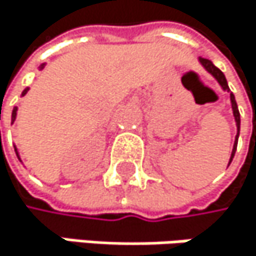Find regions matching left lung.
<instances>
[{
    "label": "left lung",
    "mask_w": 256,
    "mask_h": 256,
    "mask_svg": "<svg viewBox=\"0 0 256 256\" xmlns=\"http://www.w3.org/2000/svg\"><path fill=\"white\" fill-rule=\"evenodd\" d=\"M198 64L204 66V70H205L206 72H210V74L216 78V82L220 84V88H222L223 90H226V92H229V96H230V106H232V114H234V120H235V126H236V135H235L232 153H230V158H229V164H230V162H232V158H234V154H235V150H236V142H238V136H240V112H238V106H236L235 97H234V94L230 92V89H229V86H228V82H226L224 74H223L211 60H208V59L198 58ZM229 164H228V166H229Z\"/></svg>",
    "instance_id": "obj_1"
}]
</instances>
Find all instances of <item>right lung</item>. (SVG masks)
I'll list each match as a JSON object with an SVG mask.
<instances>
[{"label": "right lung", "mask_w": 256, "mask_h": 256, "mask_svg": "<svg viewBox=\"0 0 256 256\" xmlns=\"http://www.w3.org/2000/svg\"><path fill=\"white\" fill-rule=\"evenodd\" d=\"M44 66H45V64H42V65L39 66V70H44ZM28 89H30V88H26V89L22 90V96H21V97H24V96H26V94L28 92ZM16 115H18V108L14 106V108H13V110H12V124L14 122V120H16ZM14 152H16V156H18V159L21 160V156H20V152H18L16 146H14ZM21 162H22V160H21Z\"/></svg>", "instance_id": "add662e5"}]
</instances>
